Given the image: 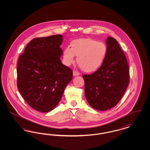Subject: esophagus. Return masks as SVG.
Instances as JSON below:
<instances>
[{
    "mask_svg": "<svg viewBox=\"0 0 150 150\" xmlns=\"http://www.w3.org/2000/svg\"><path fill=\"white\" fill-rule=\"evenodd\" d=\"M80 75V73L79 72L77 71H76V70H74L73 71V75L74 76H78Z\"/></svg>",
    "mask_w": 150,
    "mask_h": 150,
    "instance_id": "esophagus-1",
    "label": "esophagus"
}]
</instances>
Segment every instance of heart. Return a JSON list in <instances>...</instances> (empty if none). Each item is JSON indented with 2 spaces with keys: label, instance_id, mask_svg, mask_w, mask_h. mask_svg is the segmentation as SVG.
I'll return each instance as SVG.
<instances>
[{
  "label": "heart",
  "instance_id": "obj_1",
  "mask_svg": "<svg viewBox=\"0 0 150 150\" xmlns=\"http://www.w3.org/2000/svg\"><path fill=\"white\" fill-rule=\"evenodd\" d=\"M70 48L64 49L63 57L64 64L69 66L74 62V56L77 63L83 71L93 72L97 71L103 64L107 48L105 43L91 38H80L72 40Z\"/></svg>",
  "mask_w": 150,
  "mask_h": 150
}]
</instances>
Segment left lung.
Here are the masks:
<instances>
[{
	"mask_svg": "<svg viewBox=\"0 0 150 150\" xmlns=\"http://www.w3.org/2000/svg\"><path fill=\"white\" fill-rule=\"evenodd\" d=\"M106 58L93 74H85V95L93 108L105 111L115 106L121 100L129 83L127 58L117 40L108 36Z\"/></svg>",
	"mask_w": 150,
	"mask_h": 150,
	"instance_id": "1",
	"label": "left lung"
}]
</instances>
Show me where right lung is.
<instances>
[{"mask_svg": "<svg viewBox=\"0 0 150 150\" xmlns=\"http://www.w3.org/2000/svg\"><path fill=\"white\" fill-rule=\"evenodd\" d=\"M62 41L59 34L34 38L18 60V89L29 106L42 112L56 107L72 79L71 69L61 61Z\"/></svg>", "mask_w": 150, "mask_h": 150, "instance_id": "1", "label": "right lung"}]
</instances>
